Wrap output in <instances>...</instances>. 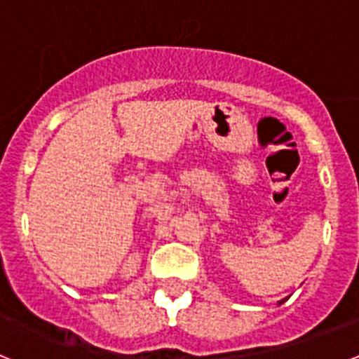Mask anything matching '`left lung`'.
Listing matches in <instances>:
<instances>
[{
    "mask_svg": "<svg viewBox=\"0 0 359 359\" xmlns=\"http://www.w3.org/2000/svg\"><path fill=\"white\" fill-rule=\"evenodd\" d=\"M282 302H284V300H280V304H282Z\"/></svg>",
    "mask_w": 359,
    "mask_h": 359,
    "instance_id": "8db88e82",
    "label": "left lung"
}]
</instances>
